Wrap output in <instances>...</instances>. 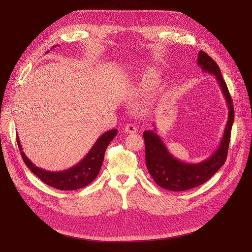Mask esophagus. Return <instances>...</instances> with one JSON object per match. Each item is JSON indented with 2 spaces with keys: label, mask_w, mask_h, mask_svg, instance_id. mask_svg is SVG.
I'll list each match as a JSON object with an SVG mask.
<instances>
[{
  "label": "esophagus",
  "mask_w": 252,
  "mask_h": 252,
  "mask_svg": "<svg viewBox=\"0 0 252 252\" xmlns=\"http://www.w3.org/2000/svg\"><path fill=\"white\" fill-rule=\"evenodd\" d=\"M125 129H126V133H128V134H134V133H136V131L138 130L137 126H136L135 125H133V124L126 125V127H125Z\"/></svg>",
  "instance_id": "obj_1"
}]
</instances>
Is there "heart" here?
<instances>
[{"mask_svg":"<svg viewBox=\"0 0 252 252\" xmlns=\"http://www.w3.org/2000/svg\"><path fill=\"white\" fill-rule=\"evenodd\" d=\"M162 77L157 70L149 69L141 73L135 83V90L141 94H150L154 93L160 83Z\"/></svg>","mask_w":252,"mask_h":252,"instance_id":"obj_1","label":"heart"}]
</instances>
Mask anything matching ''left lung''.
<instances>
[{
    "instance_id": "left-lung-1",
    "label": "left lung",
    "mask_w": 252,
    "mask_h": 252,
    "mask_svg": "<svg viewBox=\"0 0 252 252\" xmlns=\"http://www.w3.org/2000/svg\"><path fill=\"white\" fill-rule=\"evenodd\" d=\"M197 64L203 71L216 76L228 105V122L217 150L207 159L198 163H187L179 160L167 150L155 128L144 131L147 169L158 186L169 191H186L200 186L213 177L227 159L234 122L233 102L226 82L223 81L220 69L215 60L205 52L200 51L197 56Z\"/></svg>"
}]
</instances>
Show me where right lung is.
<instances>
[{
    "mask_svg": "<svg viewBox=\"0 0 252 252\" xmlns=\"http://www.w3.org/2000/svg\"><path fill=\"white\" fill-rule=\"evenodd\" d=\"M116 134V128L106 131V133L99 137V139L94 144V146L91 148L89 153L81 161L76 165L61 171H48L41 167L35 166L22 151L18 136L17 144L24 163L38 179H41V181L53 188L62 191H67L84 188L96 179L104 160L106 148H107L109 143L115 138Z\"/></svg>",
    "mask_w": 252,
    "mask_h": 252,
    "instance_id": "add662e5",
    "label": "right lung"
}]
</instances>
